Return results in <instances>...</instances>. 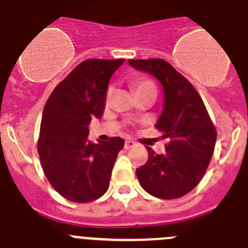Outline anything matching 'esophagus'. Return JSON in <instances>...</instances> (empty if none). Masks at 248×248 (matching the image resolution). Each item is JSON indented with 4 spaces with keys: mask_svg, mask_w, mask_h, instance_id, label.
Segmentation results:
<instances>
[{
    "mask_svg": "<svg viewBox=\"0 0 248 248\" xmlns=\"http://www.w3.org/2000/svg\"><path fill=\"white\" fill-rule=\"evenodd\" d=\"M135 146V143L133 141V140H125V143H124V148L126 149V150H129V149L134 148Z\"/></svg>",
    "mask_w": 248,
    "mask_h": 248,
    "instance_id": "34e87169",
    "label": "esophagus"
}]
</instances>
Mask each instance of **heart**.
Returning <instances> with one entry per match:
<instances>
[{
	"label": "heart",
	"instance_id": "b5f03b06",
	"mask_svg": "<svg viewBox=\"0 0 248 248\" xmlns=\"http://www.w3.org/2000/svg\"><path fill=\"white\" fill-rule=\"evenodd\" d=\"M134 85H135V89H137V92L143 91V89H146V88H155L154 84H153V82H150V80H146V79L138 80V82L135 83ZM111 91H113V89L109 88V91H108V97L111 94Z\"/></svg>",
	"mask_w": 248,
	"mask_h": 248
}]
</instances>
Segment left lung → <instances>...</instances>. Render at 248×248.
Segmentation results:
<instances>
[{
	"mask_svg": "<svg viewBox=\"0 0 248 248\" xmlns=\"http://www.w3.org/2000/svg\"><path fill=\"white\" fill-rule=\"evenodd\" d=\"M128 62L154 76L163 87L164 107L155 126L169 141L164 154L146 148L149 159L137 169L138 180L155 198H181L205 175L214 154L216 129L198 91L171 64L159 58Z\"/></svg>",
	"mask_w": 248,
	"mask_h": 248,
	"instance_id": "8db88e82",
	"label": "left lung"
}]
</instances>
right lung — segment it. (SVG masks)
Returning <instances> with one entry per match:
<instances>
[{"mask_svg": "<svg viewBox=\"0 0 248 248\" xmlns=\"http://www.w3.org/2000/svg\"><path fill=\"white\" fill-rule=\"evenodd\" d=\"M125 59H87L77 65L48 98L42 113L38 154L46 177L73 202H89L107 192L119 137L98 144L88 140V124L100 119L111 76Z\"/></svg>", "mask_w": 248, "mask_h": 248, "instance_id": "right-lung-1", "label": "right lung"}]
</instances>
